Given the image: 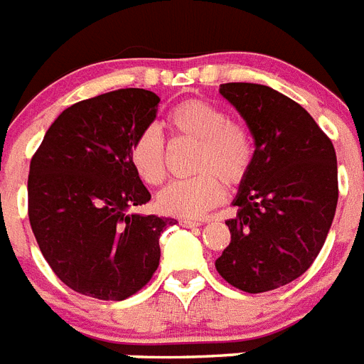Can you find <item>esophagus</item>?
Wrapping results in <instances>:
<instances>
[{
	"instance_id": "1",
	"label": "esophagus",
	"mask_w": 364,
	"mask_h": 364,
	"mask_svg": "<svg viewBox=\"0 0 364 364\" xmlns=\"http://www.w3.org/2000/svg\"><path fill=\"white\" fill-rule=\"evenodd\" d=\"M179 225H183V228H198V225H201V222H198V220L181 218L179 220Z\"/></svg>"
}]
</instances>
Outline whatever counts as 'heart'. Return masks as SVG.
I'll return each mask as SVG.
<instances>
[{"label":"heart","instance_id":"1","mask_svg":"<svg viewBox=\"0 0 364 364\" xmlns=\"http://www.w3.org/2000/svg\"><path fill=\"white\" fill-rule=\"evenodd\" d=\"M177 140L196 142L192 172L194 177L170 183L159 192L157 207L163 215L200 218L224 201L228 187H239L248 177L255 146L248 127L231 120L215 103L185 100L168 112L164 120ZM129 163L146 185H159L166 176V148L154 127L140 131L129 146Z\"/></svg>","mask_w":364,"mask_h":364}]
</instances>
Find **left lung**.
Listing matches in <instances>:
<instances>
[{"label": "left lung", "mask_w": 364, "mask_h": 364, "mask_svg": "<svg viewBox=\"0 0 364 364\" xmlns=\"http://www.w3.org/2000/svg\"><path fill=\"white\" fill-rule=\"evenodd\" d=\"M220 94L248 124L255 157L216 270L250 294L274 291L298 279L326 242L338 200L337 155L313 116L274 88L225 83Z\"/></svg>", "instance_id": "left-lung-1"}]
</instances>
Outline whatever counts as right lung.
I'll return each mask as SVG.
<instances>
[{"label":"right lung","instance_id":"obj_1","mask_svg":"<svg viewBox=\"0 0 364 364\" xmlns=\"http://www.w3.org/2000/svg\"><path fill=\"white\" fill-rule=\"evenodd\" d=\"M159 96L120 88L68 107L31 159L27 213L42 255L64 285L120 301L146 287L161 259L159 237L177 220L135 215L151 194L129 146L157 116Z\"/></svg>","mask_w":364,"mask_h":364}]
</instances>
